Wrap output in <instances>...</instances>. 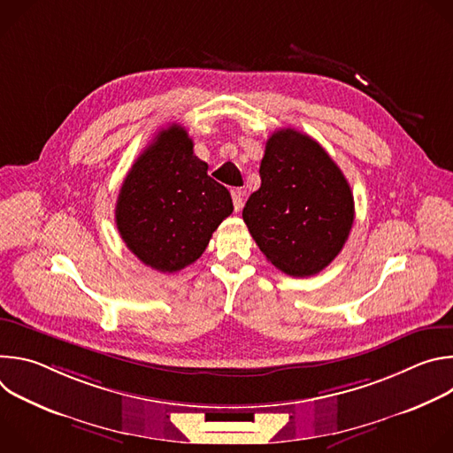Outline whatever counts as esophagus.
I'll return each mask as SVG.
<instances>
[{"instance_id": "1", "label": "esophagus", "mask_w": 453, "mask_h": 453, "mask_svg": "<svg viewBox=\"0 0 453 453\" xmlns=\"http://www.w3.org/2000/svg\"><path fill=\"white\" fill-rule=\"evenodd\" d=\"M233 206H234V211H240L242 206H243V191L240 188L233 189Z\"/></svg>"}]
</instances>
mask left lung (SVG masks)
<instances>
[{
  "instance_id": "obj_1",
  "label": "left lung",
  "mask_w": 453,
  "mask_h": 453,
  "mask_svg": "<svg viewBox=\"0 0 453 453\" xmlns=\"http://www.w3.org/2000/svg\"><path fill=\"white\" fill-rule=\"evenodd\" d=\"M260 177V189L242 213L257 247L294 278L326 269L355 220L353 193L341 168L310 136L280 128L267 140Z\"/></svg>"
}]
</instances>
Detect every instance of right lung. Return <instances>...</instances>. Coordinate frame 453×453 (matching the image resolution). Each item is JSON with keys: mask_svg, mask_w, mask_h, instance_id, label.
<instances>
[{"mask_svg": "<svg viewBox=\"0 0 453 453\" xmlns=\"http://www.w3.org/2000/svg\"><path fill=\"white\" fill-rule=\"evenodd\" d=\"M114 213L119 236L145 265L177 273L203 256L233 201L193 154L184 127L173 123L128 170Z\"/></svg>", "mask_w": 453, "mask_h": 453, "instance_id": "add662e5", "label": "right lung"}]
</instances>
